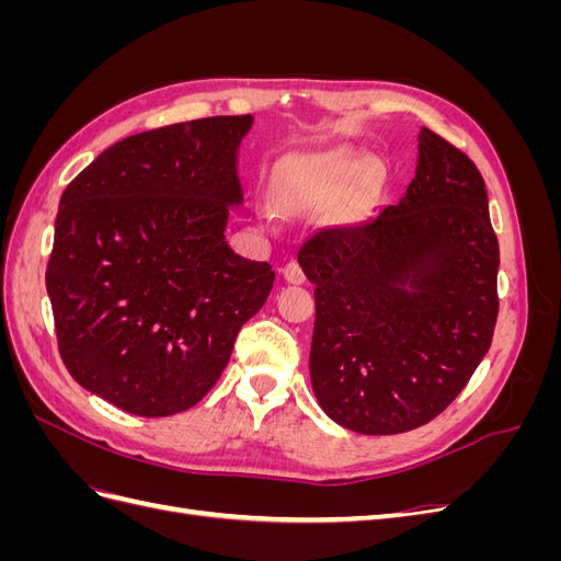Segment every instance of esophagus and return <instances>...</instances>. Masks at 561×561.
<instances>
[{
	"instance_id": "obj_1",
	"label": "esophagus",
	"mask_w": 561,
	"mask_h": 561,
	"mask_svg": "<svg viewBox=\"0 0 561 561\" xmlns=\"http://www.w3.org/2000/svg\"><path fill=\"white\" fill-rule=\"evenodd\" d=\"M283 278L293 285H301L304 280H307V274H304V268L297 262H287L283 266Z\"/></svg>"
}]
</instances>
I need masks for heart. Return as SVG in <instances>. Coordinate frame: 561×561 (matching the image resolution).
<instances>
[{
  "mask_svg": "<svg viewBox=\"0 0 561 561\" xmlns=\"http://www.w3.org/2000/svg\"><path fill=\"white\" fill-rule=\"evenodd\" d=\"M353 159L344 151L334 154L299 159L285 165L276 180V203L285 213H304L322 201L328 184L339 175L348 173Z\"/></svg>",
  "mask_w": 561,
  "mask_h": 561,
  "instance_id": "heart-1",
  "label": "heart"
}]
</instances>
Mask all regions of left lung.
<instances>
[{
    "instance_id": "1",
    "label": "left lung",
    "mask_w": 561,
    "mask_h": 561,
    "mask_svg": "<svg viewBox=\"0 0 561 561\" xmlns=\"http://www.w3.org/2000/svg\"><path fill=\"white\" fill-rule=\"evenodd\" d=\"M297 260L316 285L313 393L353 433L396 435L433 421L491 346L499 239L484 180L428 128L398 206L316 231Z\"/></svg>"
}]
</instances>
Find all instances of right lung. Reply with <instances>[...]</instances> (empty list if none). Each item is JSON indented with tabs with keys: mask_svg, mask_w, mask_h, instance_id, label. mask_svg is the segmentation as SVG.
<instances>
[{
	"mask_svg": "<svg viewBox=\"0 0 561 561\" xmlns=\"http://www.w3.org/2000/svg\"><path fill=\"white\" fill-rule=\"evenodd\" d=\"M250 126V114L208 116L130 135L60 196L46 268L60 358L128 414L194 407L274 287L268 262L225 239Z\"/></svg>",
	"mask_w": 561,
	"mask_h": 561,
	"instance_id": "1",
	"label": "right lung"
}]
</instances>
